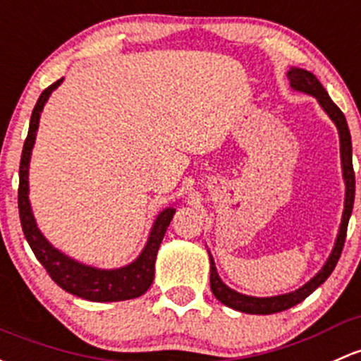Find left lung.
Instances as JSON below:
<instances>
[{"instance_id":"8db88e82","label":"left lung","mask_w":361,"mask_h":361,"mask_svg":"<svg viewBox=\"0 0 361 361\" xmlns=\"http://www.w3.org/2000/svg\"><path fill=\"white\" fill-rule=\"evenodd\" d=\"M287 78L290 81V88L295 91H301V93L311 94L318 100V104L322 105L325 112L329 114V117L332 119V123L336 124L337 131H339V142H341V162H343V176L344 183H346V199H344V212H343V221H341L339 233H337L336 244L329 256L327 263L324 264L320 271L306 282L305 286L299 287L298 290L289 292V294H280L273 295V298H252V295L240 294V292L230 289L228 286L223 283V280L219 279L218 271H216V264L212 256L209 254L211 261V290L216 295L218 301H221L223 305H226L228 308H233L242 313H250V314H271L279 313V311L289 310L292 306H295L298 302L305 301L306 298L313 292L317 287H320L325 280L331 276V273L336 268L337 261H339L341 252H343L344 240H346V231H348V221H350V216L353 211V202H355V171H353V161H351V135L350 128H348L346 117L341 112V109L331 100L329 93L325 91L322 82L314 78V74H311L310 71L299 69V67H292L287 72Z\"/></svg>"}]
</instances>
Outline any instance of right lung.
I'll return each instance as SVG.
<instances>
[{
	"instance_id": "add662e5",
	"label": "right lung",
	"mask_w": 361,
	"mask_h": 361,
	"mask_svg": "<svg viewBox=\"0 0 361 361\" xmlns=\"http://www.w3.org/2000/svg\"><path fill=\"white\" fill-rule=\"evenodd\" d=\"M62 81L63 79H59L41 93L32 111V116H30L29 133L24 143V150H22L20 171H18V176H20V180H18V214H20L22 230H24V235L27 238L34 256L43 264L53 282L62 287L63 290L69 292V294L94 302L126 301V299L140 298V295L149 290L152 282H154L155 257H157V250L161 247V242L164 238L171 219L176 212L174 207H166L155 218L149 240H147L142 254L133 263L123 268H116V270H100V268L88 267V264H82L66 256L44 238V235L37 228L36 219H34L29 202L30 154H32L34 142H36V133L44 104L50 98L51 91L59 88Z\"/></svg>"
}]
</instances>
